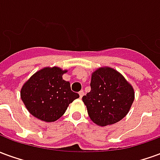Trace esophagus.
<instances>
[{"label":"esophagus","instance_id":"1","mask_svg":"<svg viewBox=\"0 0 160 160\" xmlns=\"http://www.w3.org/2000/svg\"><path fill=\"white\" fill-rule=\"evenodd\" d=\"M79 95H80V98H82V97L84 96V92H83V91H80V92H79Z\"/></svg>","mask_w":160,"mask_h":160}]
</instances>
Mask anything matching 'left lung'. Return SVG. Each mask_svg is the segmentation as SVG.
Returning <instances> with one entry per match:
<instances>
[{
    "instance_id": "8db88e82",
    "label": "left lung",
    "mask_w": 160,
    "mask_h": 160,
    "mask_svg": "<svg viewBox=\"0 0 160 160\" xmlns=\"http://www.w3.org/2000/svg\"><path fill=\"white\" fill-rule=\"evenodd\" d=\"M90 85L91 92L82 100L94 123L104 127L125 118L134 102V91L122 73L101 67L92 72Z\"/></svg>"
}]
</instances>
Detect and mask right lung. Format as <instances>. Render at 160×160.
Segmentation results:
<instances>
[{"mask_svg":"<svg viewBox=\"0 0 160 160\" xmlns=\"http://www.w3.org/2000/svg\"><path fill=\"white\" fill-rule=\"evenodd\" d=\"M67 72L59 67H45L24 83L20 98L33 117L46 122H55L80 97L71 91L69 82L62 79Z\"/></svg>","mask_w":160,"mask_h":160,"instance_id":"add662e5","label":"right lung"}]
</instances>
